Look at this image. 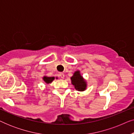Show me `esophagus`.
<instances>
[{"label":"esophagus","instance_id":"obj_1","mask_svg":"<svg viewBox=\"0 0 134 134\" xmlns=\"http://www.w3.org/2000/svg\"><path fill=\"white\" fill-rule=\"evenodd\" d=\"M59 76H60V77H61L62 79H64V77H65V74H64L63 73L60 72V74H59Z\"/></svg>","mask_w":134,"mask_h":134}]
</instances>
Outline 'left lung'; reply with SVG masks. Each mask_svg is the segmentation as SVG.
<instances>
[{"label":"left lung","instance_id":"8db88e82","mask_svg":"<svg viewBox=\"0 0 134 134\" xmlns=\"http://www.w3.org/2000/svg\"><path fill=\"white\" fill-rule=\"evenodd\" d=\"M71 83L74 86L76 90L83 91L87 88V82L84 80L83 77L81 76L79 71H77L74 73L73 76L71 77Z\"/></svg>","mask_w":134,"mask_h":134}]
</instances>
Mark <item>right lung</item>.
Listing matches in <instances>:
<instances>
[{"instance_id": "add662e5", "label": "right lung", "mask_w": 134, "mask_h": 134, "mask_svg": "<svg viewBox=\"0 0 134 134\" xmlns=\"http://www.w3.org/2000/svg\"><path fill=\"white\" fill-rule=\"evenodd\" d=\"M43 79L46 83L49 84L51 83L53 80L55 79L54 77H47V76H44L43 77Z\"/></svg>"}]
</instances>
